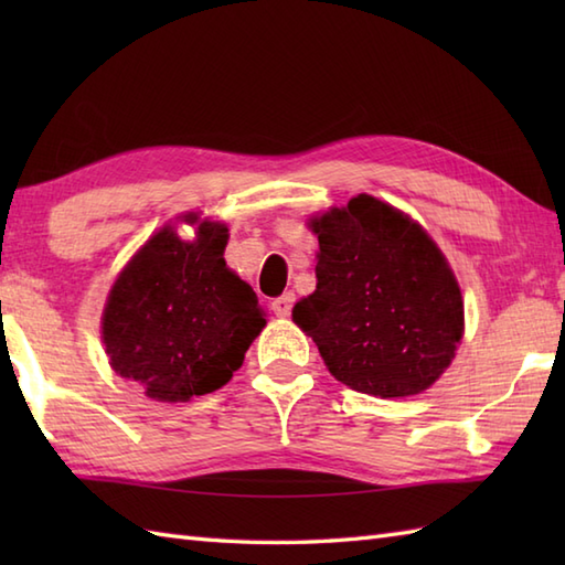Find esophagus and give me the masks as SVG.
I'll use <instances>...</instances> for the list:
<instances>
[{"mask_svg": "<svg viewBox=\"0 0 565 565\" xmlns=\"http://www.w3.org/2000/svg\"><path fill=\"white\" fill-rule=\"evenodd\" d=\"M294 301H296L294 294H284V296H279V298H274V301H271L274 316L289 318V316H291V308H294Z\"/></svg>", "mask_w": 565, "mask_h": 565, "instance_id": "1", "label": "esophagus"}]
</instances>
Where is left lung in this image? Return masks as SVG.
Returning a JSON list of instances; mask_svg holds the SVG:
<instances>
[{
    "label": "left lung",
    "instance_id": "left-lung-1",
    "mask_svg": "<svg viewBox=\"0 0 565 565\" xmlns=\"http://www.w3.org/2000/svg\"><path fill=\"white\" fill-rule=\"evenodd\" d=\"M316 291L294 306L330 374L359 393L405 398L451 364L461 291L431 237L405 213L359 194L313 223Z\"/></svg>",
    "mask_w": 565,
    "mask_h": 565
}]
</instances>
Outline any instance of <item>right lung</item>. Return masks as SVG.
Listing matches in <instances>:
<instances>
[{
	"label": "right lung",
	"mask_w": 565,
	"mask_h": 565,
	"mask_svg": "<svg viewBox=\"0 0 565 565\" xmlns=\"http://www.w3.org/2000/svg\"><path fill=\"white\" fill-rule=\"evenodd\" d=\"M225 245L223 223L201 221L191 243L162 227L116 279L102 320L106 354L148 398L186 403L225 386L267 326L252 286L225 267Z\"/></svg>",
	"instance_id": "1"
}]
</instances>
